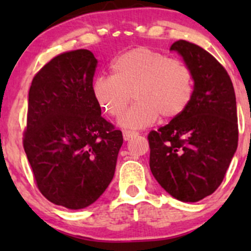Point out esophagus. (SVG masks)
Returning <instances> with one entry per match:
<instances>
[{
    "label": "esophagus",
    "mask_w": 251,
    "mask_h": 251,
    "mask_svg": "<svg viewBox=\"0 0 251 251\" xmlns=\"http://www.w3.org/2000/svg\"><path fill=\"white\" fill-rule=\"evenodd\" d=\"M137 134H138V132L129 131V129H125V131H123V137H124V140H125V142H127V140L131 139V138L135 137Z\"/></svg>",
    "instance_id": "1"
}]
</instances>
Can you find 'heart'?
Segmentation results:
<instances>
[{"label":"heart","instance_id":"1","mask_svg":"<svg viewBox=\"0 0 251 251\" xmlns=\"http://www.w3.org/2000/svg\"><path fill=\"white\" fill-rule=\"evenodd\" d=\"M111 75H99L91 86L100 108L120 118L126 128H143L163 119H174L189 107L195 94V74L183 60L168 57L154 48L137 47L125 51L109 65Z\"/></svg>","mask_w":251,"mask_h":251}]
</instances>
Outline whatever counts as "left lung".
Segmentation results:
<instances>
[{
    "instance_id": "left-lung-1",
    "label": "left lung",
    "mask_w": 251,
    "mask_h": 251,
    "mask_svg": "<svg viewBox=\"0 0 251 251\" xmlns=\"http://www.w3.org/2000/svg\"><path fill=\"white\" fill-rule=\"evenodd\" d=\"M195 74L189 107L148 135L150 169L172 197L198 201L226 177L238 143L236 97L226 68L209 51L185 40L172 43Z\"/></svg>"
}]
</instances>
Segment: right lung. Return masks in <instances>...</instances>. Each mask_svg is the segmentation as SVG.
Listing matches in <instances>:
<instances>
[{"instance_id": "1", "label": "right lung", "mask_w": 251, "mask_h": 251, "mask_svg": "<svg viewBox=\"0 0 251 251\" xmlns=\"http://www.w3.org/2000/svg\"><path fill=\"white\" fill-rule=\"evenodd\" d=\"M97 65L87 50L65 51L37 72L29 89L25 152L40 192L67 209L103 194L124 142L92 96Z\"/></svg>"}]
</instances>
